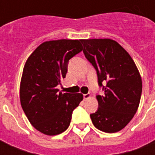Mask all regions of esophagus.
<instances>
[{
    "label": "esophagus",
    "instance_id": "34e87169",
    "mask_svg": "<svg viewBox=\"0 0 155 155\" xmlns=\"http://www.w3.org/2000/svg\"><path fill=\"white\" fill-rule=\"evenodd\" d=\"M83 97H84V101H86L89 98H91V94H84V95H83Z\"/></svg>",
    "mask_w": 155,
    "mask_h": 155
}]
</instances>
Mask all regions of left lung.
Wrapping results in <instances>:
<instances>
[{
    "label": "left lung",
    "mask_w": 155,
    "mask_h": 155,
    "mask_svg": "<svg viewBox=\"0 0 155 155\" xmlns=\"http://www.w3.org/2000/svg\"><path fill=\"white\" fill-rule=\"evenodd\" d=\"M84 56L96 71L99 108L91 114L95 128L115 133L126 126L136 113L142 93V81L129 53L110 39L81 40ZM104 84L103 85V84Z\"/></svg>",
    "instance_id": "8db88e82"
}]
</instances>
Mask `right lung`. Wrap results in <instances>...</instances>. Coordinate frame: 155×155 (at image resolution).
<instances>
[{
	"mask_svg": "<svg viewBox=\"0 0 155 155\" xmlns=\"http://www.w3.org/2000/svg\"><path fill=\"white\" fill-rule=\"evenodd\" d=\"M81 40L45 41L25 62L20 98L25 115L33 126L47 135L67 130L72 112L83 94L62 93L57 85L65 78L69 61L82 50Z\"/></svg>",
	"mask_w": 155,
	"mask_h": 155,
	"instance_id": "add662e5",
	"label": "right lung"
}]
</instances>
